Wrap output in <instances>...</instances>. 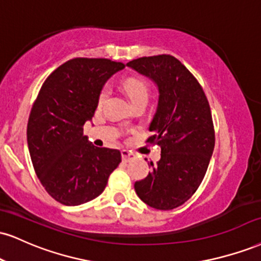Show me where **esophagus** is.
<instances>
[{
  "instance_id": "1",
  "label": "esophagus",
  "mask_w": 261,
  "mask_h": 261,
  "mask_svg": "<svg viewBox=\"0 0 261 261\" xmlns=\"http://www.w3.org/2000/svg\"><path fill=\"white\" fill-rule=\"evenodd\" d=\"M121 158L124 162H130L135 158V154L134 153L128 152V150H126V149H122L121 150Z\"/></svg>"
}]
</instances>
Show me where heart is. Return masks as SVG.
<instances>
[{
  "mask_svg": "<svg viewBox=\"0 0 261 261\" xmlns=\"http://www.w3.org/2000/svg\"><path fill=\"white\" fill-rule=\"evenodd\" d=\"M122 86L133 102L140 98H148V86L143 80L137 79V77H128L124 81ZM107 97H108V89L105 87L98 96V106H102L105 103Z\"/></svg>",
  "mask_w": 261,
  "mask_h": 261,
  "instance_id": "1",
  "label": "heart"
}]
</instances>
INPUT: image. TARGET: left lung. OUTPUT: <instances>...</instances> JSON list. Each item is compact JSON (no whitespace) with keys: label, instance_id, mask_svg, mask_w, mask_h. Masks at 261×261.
Here are the masks:
<instances>
[{"label":"left lung","instance_id":"1","mask_svg":"<svg viewBox=\"0 0 261 261\" xmlns=\"http://www.w3.org/2000/svg\"><path fill=\"white\" fill-rule=\"evenodd\" d=\"M158 87V106L148 142L162 154L148 176L135 182L140 199L159 210L177 208L199 187L215 144L212 112L196 77L170 55L142 57L127 63Z\"/></svg>","mask_w":261,"mask_h":261}]
</instances>
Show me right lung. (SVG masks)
<instances>
[{"mask_svg": "<svg viewBox=\"0 0 261 261\" xmlns=\"http://www.w3.org/2000/svg\"><path fill=\"white\" fill-rule=\"evenodd\" d=\"M125 65L105 58H74L47 77L31 108L28 147L39 180L52 198L80 205L105 191L121 162L118 149L99 148L84 135L105 84Z\"/></svg>", "mask_w": 261, "mask_h": 261, "instance_id": "obj_1", "label": "right lung"}]
</instances>
